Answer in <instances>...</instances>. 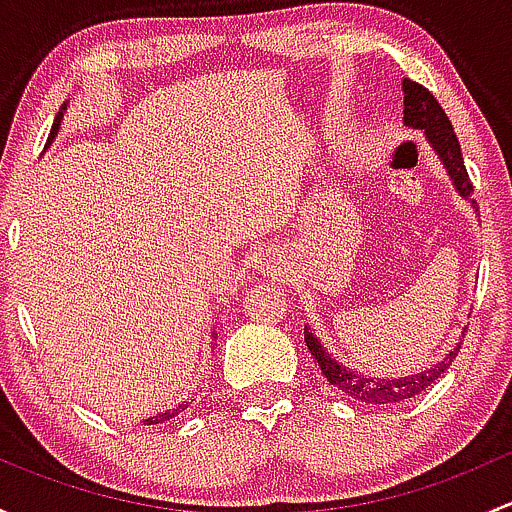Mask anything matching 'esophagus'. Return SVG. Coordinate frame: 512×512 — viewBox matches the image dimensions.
Here are the masks:
<instances>
[{
    "label": "esophagus",
    "mask_w": 512,
    "mask_h": 512,
    "mask_svg": "<svg viewBox=\"0 0 512 512\" xmlns=\"http://www.w3.org/2000/svg\"><path fill=\"white\" fill-rule=\"evenodd\" d=\"M260 270H267V272H272V275H285V262H280L277 260L275 255H265V257H260Z\"/></svg>",
    "instance_id": "1"
}]
</instances>
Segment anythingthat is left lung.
I'll list each match as a JSON object with an SVG mask.
<instances>
[{
	"label": "left lung",
	"mask_w": 512,
	"mask_h": 512,
	"mask_svg": "<svg viewBox=\"0 0 512 512\" xmlns=\"http://www.w3.org/2000/svg\"><path fill=\"white\" fill-rule=\"evenodd\" d=\"M401 89H404V126L423 131L428 146L433 148V153H436L438 160L443 163V168H446L456 193L476 208V200L471 198V178H468V170L466 165H463L461 143H458L451 121H448L441 103L433 98L431 91L423 89L421 84H416V81L411 79H404ZM304 342H307L309 352L317 359L324 379L332 386H337L339 391H344L347 396H352V399L361 401V404H399V401L414 399L421 391H426L428 386L436 384V379H441V374H446V369L451 366V361L456 359L458 349H461V342H458L441 361L426 366L423 371H416V374L369 376L364 374V371H354L349 369V366L339 364L309 327H304Z\"/></svg>",
	"instance_id": "1"
}]
</instances>
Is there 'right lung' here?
<instances>
[{
  "label": "right lung",
  "instance_id": "right-lung-1",
  "mask_svg": "<svg viewBox=\"0 0 512 512\" xmlns=\"http://www.w3.org/2000/svg\"><path fill=\"white\" fill-rule=\"evenodd\" d=\"M64 113H66V103L64 106H61V111L56 113V121H54V126H51V133H49V141H46V148L51 146V143H54V138H56V133H59V128H61V121H64ZM195 399H188V401H180V404H175L173 409H165V411H158V414H153V416H148V418H143V426H156V423H168L170 418H175V416H180L183 414L185 409H188L190 404H193Z\"/></svg>",
  "mask_w": 512,
  "mask_h": 512
}]
</instances>
